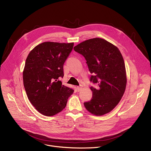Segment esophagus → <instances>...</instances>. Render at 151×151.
<instances>
[{
    "mask_svg": "<svg viewBox=\"0 0 151 151\" xmlns=\"http://www.w3.org/2000/svg\"><path fill=\"white\" fill-rule=\"evenodd\" d=\"M81 89H82V87H79V86H78V87H76V90H77L78 92L80 91Z\"/></svg>",
    "mask_w": 151,
    "mask_h": 151,
    "instance_id": "obj_1",
    "label": "esophagus"
}]
</instances>
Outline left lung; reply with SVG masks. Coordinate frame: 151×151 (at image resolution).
Wrapping results in <instances>:
<instances>
[{
  "mask_svg": "<svg viewBox=\"0 0 151 151\" xmlns=\"http://www.w3.org/2000/svg\"><path fill=\"white\" fill-rule=\"evenodd\" d=\"M74 50L85 57L93 74L90 81L97 85L96 88L91 87L93 97L84 102L85 108L97 116L109 113L119 103L126 88L125 63L120 51L99 37L80 43Z\"/></svg>",
  "mask_w": 151,
  "mask_h": 151,
  "instance_id": "obj_1",
  "label": "left lung"
}]
</instances>
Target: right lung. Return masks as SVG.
<instances>
[{
    "label": "right lung",
    "instance_id": "right-lung-1",
    "mask_svg": "<svg viewBox=\"0 0 151 151\" xmlns=\"http://www.w3.org/2000/svg\"><path fill=\"white\" fill-rule=\"evenodd\" d=\"M73 43L45 42L29 54L23 70V83L27 97L41 114L51 116L65 108L74 90L63 85V64Z\"/></svg>",
    "mask_w": 151,
    "mask_h": 151
}]
</instances>
